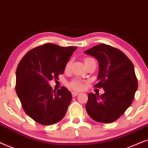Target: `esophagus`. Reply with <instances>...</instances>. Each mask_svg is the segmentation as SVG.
Instances as JSON below:
<instances>
[{
	"mask_svg": "<svg viewBox=\"0 0 148 148\" xmlns=\"http://www.w3.org/2000/svg\"><path fill=\"white\" fill-rule=\"evenodd\" d=\"M78 94H79V93H78V92H72V97H76V96H77Z\"/></svg>",
	"mask_w": 148,
	"mask_h": 148,
	"instance_id": "34e87169",
	"label": "esophagus"
}]
</instances>
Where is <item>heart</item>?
I'll return each mask as SVG.
<instances>
[{"label": "heart", "mask_w": 148, "mask_h": 148, "mask_svg": "<svg viewBox=\"0 0 148 148\" xmlns=\"http://www.w3.org/2000/svg\"><path fill=\"white\" fill-rule=\"evenodd\" d=\"M89 60H90V58L85 59V60H84V62H85L86 61H88ZM70 66H71V61H69V62L67 63V64L66 66V70H68V69L70 68ZM68 86L70 88H72V89H74V90H79L82 89V88H83V83H82V82L80 81V80L74 79V80H72L71 82H69Z\"/></svg>", "instance_id": "obj_1"}]
</instances>
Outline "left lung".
<instances>
[{
  "label": "left lung",
  "instance_id": "8db88e82",
  "mask_svg": "<svg viewBox=\"0 0 148 148\" xmlns=\"http://www.w3.org/2000/svg\"><path fill=\"white\" fill-rule=\"evenodd\" d=\"M97 59L99 70L95 87L103 88L101 95L88 93L85 108L94 121L110 123L119 119L133 101L138 87L134 66L119 49L100 44L84 51Z\"/></svg>",
  "mask_w": 148,
  "mask_h": 148
}]
</instances>
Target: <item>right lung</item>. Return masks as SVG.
I'll return each instance as SVG.
<instances>
[{
    "instance_id": "right-lung-1",
    "label": "right lung",
    "mask_w": 148,
    "mask_h": 148,
    "mask_svg": "<svg viewBox=\"0 0 148 148\" xmlns=\"http://www.w3.org/2000/svg\"><path fill=\"white\" fill-rule=\"evenodd\" d=\"M76 49L47 43L31 49L19 62L15 90L23 110L36 123L50 125L64 117L72 94L64 86L53 90L49 81L64 74Z\"/></svg>"
}]
</instances>
